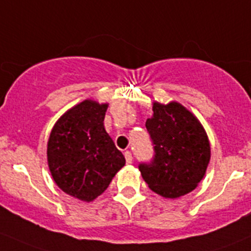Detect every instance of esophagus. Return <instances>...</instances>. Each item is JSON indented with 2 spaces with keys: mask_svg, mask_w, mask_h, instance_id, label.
I'll return each mask as SVG.
<instances>
[{
  "mask_svg": "<svg viewBox=\"0 0 251 251\" xmlns=\"http://www.w3.org/2000/svg\"><path fill=\"white\" fill-rule=\"evenodd\" d=\"M124 156H126V161H127V164H132L133 156H132V152H130L129 150H127V151L124 152Z\"/></svg>",
  "mask_w": 251,
  "mask_h": 251,
  "instance_id": "34e87169",
  "label": "esophagus"
}]
</instances>
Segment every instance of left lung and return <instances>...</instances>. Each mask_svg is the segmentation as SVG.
<instances>
[{"mask_svg": "<svg viewBox=\"0 0 251 251\" xmlns=\"http://www.w3.org/2000/svg\"><path fill=\"white\" fill-rule=\"evenodd\" d=\"M145 127L154 145L150 163L139 164L150 190L177 199L195 190L211 159L209 140L200 121L177 102H154Z\"/></svg>", "mask_w": 251, "mask_h": 251, "instance_id": "obj_1", "label": "left lung"}]
</instances>
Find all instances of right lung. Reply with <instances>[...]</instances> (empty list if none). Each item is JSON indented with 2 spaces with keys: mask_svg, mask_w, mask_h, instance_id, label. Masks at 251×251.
<instances>
[{
  "mask_svg": "<svg viewBox=\"0 0 251 251\" xmlns=\"http://www.w3.org/2000/svg\"><path fill=\"white\" fill-rule=\"evenodd\" d=\"M108 104L85 100L64 113L48 140V165L56 185L85 202L94 201L126 164L103 126Z\"/></svg>",
  "mask_w": 251,
  "mask_h": 251,
  "instance_id": "obj_1",
  "label": "right lung"
}]
</instances>
